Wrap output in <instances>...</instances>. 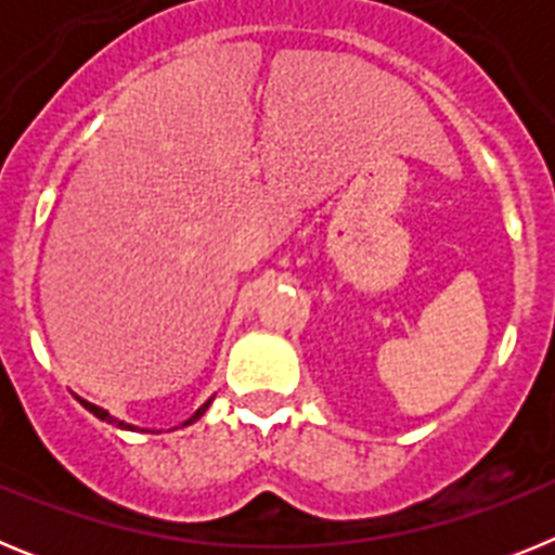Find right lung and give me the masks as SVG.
Here are the masks:
<instances>
[{"mask_svg": "<svg viewBox=\"0 0 555 555\" xmlns=\"http://www.w3.org/2000/svg\"><path fill=\"white\" fill-rule=\"evenodd\" d=\"M80 403H82V405H86V409H88V411H91V414H94V416H96V420H102V423H113V425H119V428H127V430H132V425H127V423H119V420H113V416H111V414H107V411H105V409H100V405H94V403H86V400H80ZM208 405H210V400H208V403H205V405H203V409H199V411H197V414L191 416L189 423H183V425H191V423H194V420H199V416H203V414H205V409H208Z\"/></svg>", "mask_w": 555, "mask_h": 555, "instance_id": "add662e5", "label": "right lung"}]
</instances>
